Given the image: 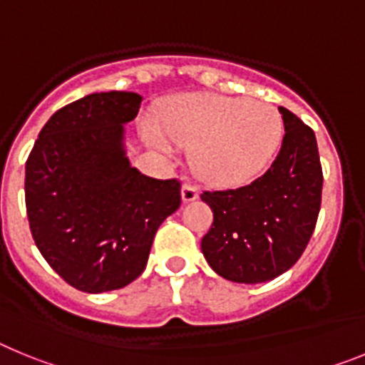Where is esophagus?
<instances>
[{
    "label": "esophagus",
    "mask_w": 365,
    "mask_h": 365,
    "mask_svg": "<svg viewBox=\"0 0 365 365\" xmlns=\"http://www.w3.org/2000/svg\"><path fill=\"white\" fill-rule=\"evenodd\" d=\"M180 197H182V202L195 201V199H199V190L192 185H185L180 188Z\"/></svg>",
    "instance_id": "obj_1"
}]
</instances>
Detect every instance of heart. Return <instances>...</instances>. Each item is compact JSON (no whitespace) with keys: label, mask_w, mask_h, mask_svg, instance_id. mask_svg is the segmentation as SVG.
Here are the masks:
<instances>
[{"label":"heart","mask_w":365,"mask_h":365,"mask_svg":"<svg viewBox=\"0 0 365 365\" xmlns=\"http://www.w3.org/2000/svg\"><path fill=\"white\" fill-rule=\"evenodd\" d=\"M143 135L163 157L173 155L172 140L190 148L193 170L206 182L240 186L272 163L283 120L269 102L195 93L164 102L157 122L143 124Z\"/></svg>","instance_id":"obj_1"}]
</instances>
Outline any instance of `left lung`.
Instances as JSON below:
<instances>
[{
    "instance_id": "1",
    "label": "left lung",
    "mask_w": 365,
    "mask_h": 365,
    "mask_svg": "<svg viewBox=\"0 0 365 365\" xmlns=\"http://www.w3.org/2000/svg\"><path fill=\"white\" fill-rule=\"evenodd\" d=\"M279 113L285 137L272 166L248 186L201 195L214 212L201 241L205 259L235 283L270 282L291 269L320 212L324 175L314 131L289 109Z\"/></svg>"
}]
</instances>
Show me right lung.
I'll list each match as a JSON object with an SVG mask.
<instances>
[{"mask_svg":"<svg viewBox=\"0 0 365 365\" xmlns=\"http://www.w3.org/2000/svg\"><path fill=\"white\" fill-rule=\"evenodd\" d=\"M143 96L93 93L58 109L25 164V205L38 250L69 285L96 294L146 269L157 228L179 208V180L131 166L124 125Z\"/></svg>","mask_w":365,"mask_h":365,"instance_id":"obj_1","label":"right lung"}]
</instances>
